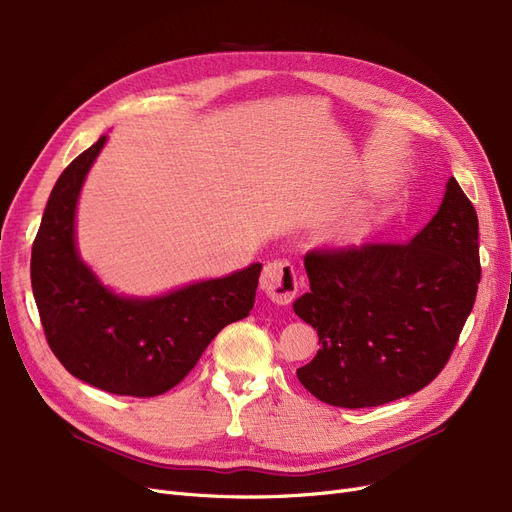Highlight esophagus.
Here are the masks:
<instances>
[{
    "label": "esophagus",
    "mask_w": 512,
    "mask_h": 512,
    "mask_svg": "<svg viewBox=\"0 0 512 512\" xmlns=\"http://www.w3.org/2000/svg\"><path fill=\"white\" fill-rule=\"evenodd\" d=\"M259 286H261V291L268 295L274 303H278V305L293 303V299L297 297V291H299V280H297V272L293 268V263L286 259H276V261L265 263V268L259 278Z\"/></svg>",
    "instance_id": "obj_1"
}]
</instances>
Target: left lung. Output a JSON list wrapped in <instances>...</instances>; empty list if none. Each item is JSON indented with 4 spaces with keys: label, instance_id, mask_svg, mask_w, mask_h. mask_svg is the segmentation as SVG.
Wrapping results in <instances>:
<instances>
[{
    "label": "left lung",
    "instance_id": "left-lung-1",
    "mask_svg": "<svg viewBox=\"0 0 512 512\" xmlns=\"http://www.w3.org/2000/svg\"><path fill=\"white\" fill-rule=\"evenodd\" d=\"M309 293L295 314L318 330L316 358L297 370L320 402L372 408L427 387L448 364L477 284L479 221L454 177L410 242H364L305 255Z\"/></svg>",
    "mask_w": 512,
    "mask_h": 512
}]
</instances>
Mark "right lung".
I'll use <instances>...</instances> for the list:
<instances>
[{"label": "right lung", "mask_w": 512, "mask_h": 512, "mask_svg": "<svg viewBox=\"0 0 512 512\" xmlns=\"http://www.w3.org/2000/svg\"><path fill=\"white\" fill-rule=\"evenodd\" d=\"M106 136L62 171L31 253V284L50 349L79 381L115 395L173 389L217 332L249 316L261 263L154 299L119 297L79 259L75 209Z\"/></svg>", "instance_id": "obj_1"}]
</instances>
